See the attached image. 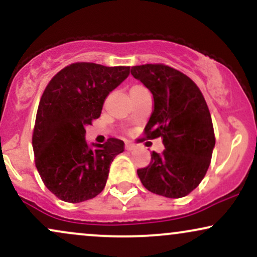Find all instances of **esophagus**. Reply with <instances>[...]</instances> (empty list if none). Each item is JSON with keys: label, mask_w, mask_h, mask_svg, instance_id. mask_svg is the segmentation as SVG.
Wrapping results in <instances>:
<instances>
[{"label": "esophagus", "mask_w": 257, "mask_h": 257, "mask_svg": "<svg viewBox=\"0 0 257 257\" xmlns=\"http://www.w3.org/2000/svg\"><path fill=\"white\" fill-rule=\"evenodd\" d=\"M134 149H135L134 144L131 143V141H126V143H125V150H126V151H133Z\"/></svg>", "instance_id": "obj_1"}]
</instances>
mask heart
<instances>
[{"mask_svg": "<svg viewBox=\"0 0 257 257\" xmlns=\"http://www.w3.org/2000/svg\"><path fill=\"white\" fill-rule=\"evenodd\" d=\"M135 88H140V85H134V87H132V89H135Z\"/></svg>", "mask_w": 257, "mask_h": 257, "instance_id": "obj_1", "label": "heart"}]
</instances>
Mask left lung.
Listing matches in <instances>:
<instances>
[{"label": "left lung", "mask_w": 257, "mask_h": 257, "mask_svg": "<svg viewBox=\"0 0 257 257\" xmlns=\"http://www.w3.org/2000/svg\"><path fill=\"white\" fill-rule=\"evenodd\" d=\"M133 77L151 91L153 110L147 139L161 138L162 155L152 152L138 175L150 192L181 198L205 176L215 147L210 112L199 88L187 76L162 64L133 66Z\"/></svg>", "instance_id": "8db88e82"}]
</instances>
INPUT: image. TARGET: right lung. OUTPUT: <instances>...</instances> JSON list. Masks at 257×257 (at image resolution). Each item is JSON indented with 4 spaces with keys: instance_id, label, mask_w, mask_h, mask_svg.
<instances>
[{
    "instance_id": "1",
    "label": "right lung",
    "mask_w": 257,
    "mask_h": 257,
    "mask_svg": "<svg viewBox=\"0 0 257 257\" xmlns=\"http://www.w3.org/2000/svg\"><path fill=\"white\" fill-rule=\"evenodd\" d=\"M129 66L76 63L49 82L38 105L32 135L35 163L46 187L64 202L79 203L104 190L124 143L88 144L85 126L99 118L108 94L129 76Z\"/></svg>"
}]
</instances>
